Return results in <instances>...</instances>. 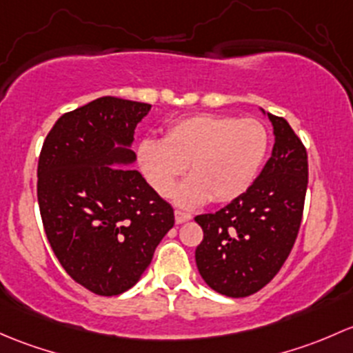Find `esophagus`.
I'll return each instance as SVG.
<instances>
[{"instance_id":"esophagus-1","label":"esophagus","mask_w":353,"mask_h":353,"mask_svg":"<svg viewBox=\"0 0 353 353\" xmlns=\"http://www.w3.org/2000/svg\"><path fill=\"white\" fill-rule=\"evenodd\" d=\"M190 219H192V214L183 212V210H175V223L176 224H183Z\"/></svg>"}]
</instances>
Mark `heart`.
Returning a JSON list of instances; mask_svg holds the SVG:
<instances>
[{
	"instance_id": "b5f03b06",
	"label": "heart",
	"mask_w": 353,
	"mask_h": 353,
	"mask_svg": "<svg viewBox=\"0 0 353 353\" xmlns=\"http://www.w3.org/2000/svg\"><path fill=\"white\" fill-rule=\"evenodd\" d=\"M268 144L267 127L258 119L194 114L170 122L163 141H141L137 163L161 197L173 194L188 165L192 176L176 192L180 205L194 207L210 197L231 202L252 187Z\"/></svg>"
}]
</instances>
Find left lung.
I'll return each mask as SVG.
<instances>
[{
  "label": "left lung",
  "mask_w": 353,
  "mask_h": 353,
  "mask_svg": "<svg viewBox=\"0 0 353 353\" xmlns=\"http://www.w3.org/2000/svg\"><path fill=\"white\" fill-rule=\"evenodd\" d=\"M274 125L272 156L252 187L214 214L195 217L203 239L195 261L205 284L228 297L263 289L290 255L307 188V152L284 117Z\"/></svg>",
  "instance_id": "left-lung-1"
}]
</instances>
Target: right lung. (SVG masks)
<instances>
[{"label": "right lung", "instance_id": "add662e5", "mask_svg": "<svg viewBox=\"0 0 353 353\" xmlns=\"http://www.w3.org/2000/svg\"><path fill=\"white\" fill-rule=\"evenodd\" d=\"M150 103L101 97L57 119L42 144L37 199L66 274L98 296L130 289L175 224L173 207L139 172L129 144Z\"/></svg>", "mask_w": 353, "mask_h": 353}]
</instances>
